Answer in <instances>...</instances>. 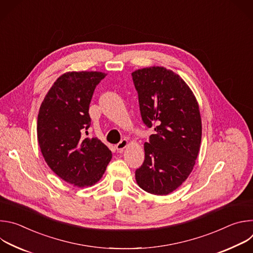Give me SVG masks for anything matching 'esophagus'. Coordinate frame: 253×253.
Wrapping results in <instances>:
<instances>
[{"mask_svg":"<svg viewBox=\"0 0 253 253\" xmlns=\"http://www.w3.org/2000/svg\"><path fill=\"white\" fill-rule=\"evenodd\" d=\"M127 146H128V140L123 139V140H121V141L117 144V145H116V149H117L118 152H122Z\"/></svg>","mask_w":253,"mask_h":253,"instance_id":"esophagus-1","label":"esophagus"}]
</instances>
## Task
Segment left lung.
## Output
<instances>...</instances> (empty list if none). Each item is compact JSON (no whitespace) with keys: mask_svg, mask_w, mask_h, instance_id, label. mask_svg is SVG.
<instances>
[{"mask_svg":"<svg viewBox=\"0 0 253 253\" xmlns=\"http://www.w3.org/2000/svg\"><path fill=\"white\" fill-rule=\"evenodd\" d=\"M142 120L154 128L144 144L145 159L136 170L140 188L167 195L188 178L198 156L202 124L198 102L184 80L164 67L132 73Z\"/></svg>","mask_w":253,"mask_h":253,"instance_id":"left-lung-1","label":"left lung"}]
</instances>
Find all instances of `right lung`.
I'll use <instances>...</instances> for the list:
<instances>
[{"label":"right lung","mask_w":253,"mask_h":253,"mask_svg":"<svg viewBox=\"0 0 253 253\" xmlns=\"http://www.w3.org/2000/svg\"><path fill=\"white\" fill-rule=\"evenodd\" d=\"M106 76L96 71L67 72L45 96L37 120L42 155L64 181L92 186L103 176L112 153L96 137H88L89 105L96 86Z\"/></svg>","instance_id":"obj_1"}]
</instances>
